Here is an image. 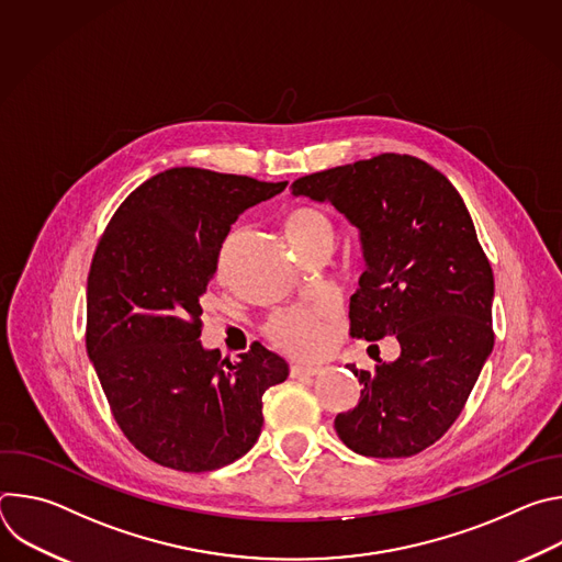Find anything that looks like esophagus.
<instances>
[{
    "label": "esophagus",
    "instance_id": "esophagus-1",
    "mask_svg": "<svg viewBox=\"0 0 562 562\" xmlns=\"http://www.w3.org/2000/svg\"><path fill=\"white\" fill-rule=\"evenodd\" d=\"M323 367H311V364H291V378H308L317 375Z\"/></svg>",
    "mask_w": 562,
    "mask_h": 562
}]
</instances>
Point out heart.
<instances>
[{"label": "heart", "instance_id": "1", "mask_svg": "<svg viewBox=\"0 0 562 562\" xmlns=\"http://www.w3.org/2000/svg\"><path fill=\"white\" fill-rule=\"evenodd\" d=\"M284 233L291 245L302 251L331 239V220L315 206H295L284 217ZM334 317L331 306H295L276 313L265 334L269 342L289 356H313L327 340V325Z\"/></svg>", "mask_w": 562, "mask_h": 562}]
</instances>
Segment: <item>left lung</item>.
Listing matches in <instances>:
<instances>
[{
	"label": "left lung",
	"instance_id": "left-lung-1",
	"mask_svg": "<svg viewBox=\"0 0 562 562\" xmlns=\"http://www.w3.org/2000/svg\"><path fill=\"white\" fill-rule=\"evenodd\" d=\"M291 189L334 204L360 233L351 336L400 342L397 360L373 373L347 364L364 389L336 431L360 456L420 453L460 416L494 349V273L471 215L453 184L412 155L382 153Z\"/></svg>",
	"mask_w": 562,
	"mask_h": 562
}]
</instances>
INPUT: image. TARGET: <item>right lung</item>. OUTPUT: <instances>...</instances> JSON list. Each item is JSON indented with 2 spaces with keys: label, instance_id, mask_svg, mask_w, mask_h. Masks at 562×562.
I'll use <instances>...</instances> for the list:
<instances>
[{
  "label": "right lung",
  "instance_id": "right-lung-1",
  "mask_svg": "<svg viewBox=\"0 0 562 562\" xmlns=\"http://www.w3.org/2000/svg\"><path fill=\"white\" fill-rule=\"evenodd\" d=\"M286 182L176 167L115 211L87 286V353L124 436L153 462L213 471L262 431V393L289 364L254 342L237 362L204 349L202 304L231 224Z\"/></svg>",
  "mask_w": 562,
  "mask_h": 562
}]
</instances>
